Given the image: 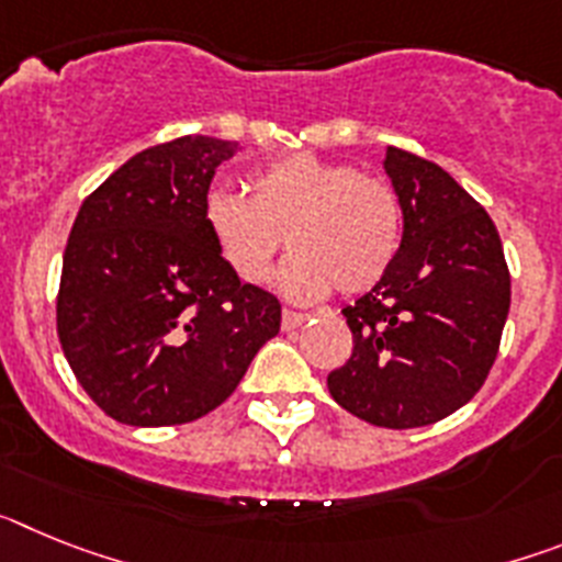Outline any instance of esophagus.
Segmentation results:
<instances>
[{
  "instance_id": "1",
  "label": "esophagus",
  "mask_w": 562,
  "mask_h": 562,
  "mask_svg": "<svg viewBox=\"0 0 562 562\" xmlns=\"http://www.w3.org/2000/svg\"><path fill=\"white\" fill-rule=\"evenodd\" d=\"M306 321H310V315H304V312L284 310V315H281V326H284V331L297 329V326H304Z\"/></svg>"
}]
</instances>
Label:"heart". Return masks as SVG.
I'll return each mask as SVG.
<instances>
[{"instance_id":"obj_1","label":"heart","mask_w":562,"mask_h":562,"mask_svg":"<svg viewBox=\"0 0 562 562\" xmlns=\"http://www.w3.org/2000/svg\"><path fill=\"white\" fill-rule=\"evenodd\" d=\"M202 222L222 261L245 284H265L286 241L295 256L281 290L295 301L369 292L394 265L402 211L389 182L315 154H290L252 173L250 196L213 188Z\"/></svg>"}]
</instances>
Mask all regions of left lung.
Here are the masks:
<instances>
[{
  "mask_svg": "<svg viewBox=\"0 0 562 562\" xmlns=\"http://www.w3.org/2000/svg\"><path fill=\"white\" fill-rule=\"evenodd\" d=\"M402 211L394 265L346 306L355 349L326 376L340 408L376 428H422L473 400L498 355L509 270L493 220L436 162L385 148Z\"/></svg>",
  "mask_w": 562,
  "mask_h": 562,
  "instance_id": "obj_1",
  "label": "left lung"
}]
</instances>
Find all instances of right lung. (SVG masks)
Returning <instances> with one entry per match:
<instances>
[{"mask_svg": "<svg viewBox=\"0 0 562 562\" xmlns=\"http://www.w3.org/2000/svg\"><path fill=\"white\" fill-rule=\"evenodd\" d=\"M236 148L188 134L134 154L69 231L58 340L81 389L123 425L211 414L281 329L278 297L241 284L202 222L213 173Z\"/></svg>", "mask_w": 562, "mask_h": 562, "instance_id": "right-lung-1", "label": "right lung"}]
</instances>
